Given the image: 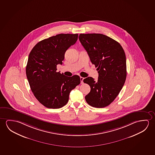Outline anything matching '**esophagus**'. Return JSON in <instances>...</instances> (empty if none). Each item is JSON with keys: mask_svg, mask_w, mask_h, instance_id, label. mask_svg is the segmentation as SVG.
<instances>
[{"mask_svg": "<svg viewBox=\"0 0 155 155\" xmlns=\"http://www.w3.org/2000/svg\"><path fill=\"white\" fill-rule=\"evenodd\" d=\"M80 79H81V84H83L84 83H83V80H84V78L83 77H81V78H80Z\"/></svg>", "mask_w": 155, "mask_h": 155, "instance_id": "1", "label": "esophagus"}]
</instances>
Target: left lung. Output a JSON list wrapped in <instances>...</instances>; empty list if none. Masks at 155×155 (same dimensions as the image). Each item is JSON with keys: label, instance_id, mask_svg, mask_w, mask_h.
<instances>
[{"label": "left lung", "instance_id": "1", "mask_svg": "<svg viewBox=\"0 0 155 155\" xmlns=\"http://www.w3.org/2000/svg\"><path fill=\"white\" fill-rule=\"evenodd\" d=\"M79 39L99 74L97 81L91 77L84 79L91 87L85 100L92 107H106L117 98L126 81L125 52L119 42L104 34H81Z\"/></svg>", "mask_w": 155, "mask_h": 155}]
</instances>
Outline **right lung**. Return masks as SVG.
<instances>
[{"instance_id":"obj_1","label":"right lung","mask_w":155,"mask_h":155,"mask_svg":"<svg viewBox=\"0 0 155 155\" xmlns=\"http://www.w3.org/2000/svg\"><path fill=\"white\" fill-rule=\"evenodd\" d=\"M78 34H60L41 41L29 55L26 72L30 87L37 100L49 108L63 107L71 91L81 83L78 75L64 76L57 72L65 52L78 39Z\"/></svg>"}]
</instances>
